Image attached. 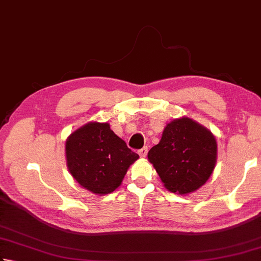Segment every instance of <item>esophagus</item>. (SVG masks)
<instances>
[{
	"mask_svg": "<svg viewBox=\"0 0 261 261\" xmlns=\"http://www.w3.org/2000/svg\"><path fill=\"white\" fill-rule=\"evenodd\" d=\"M147 152H148V147L147 146L142 147L141 149L138 150V154H139L141 157H146L147 156Z\"/></svg>",
	"mask_w": 261,
	"mask_h": 261,
	"instance_id": "obj_1",
	"label": "esophagus"
}]
</instances>
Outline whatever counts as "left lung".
I'll use <instances>...</instances> for the list:
<instances>
[{
	"mask_svg": "<svg viewBox=\"0 0 261 261\" xmlns=\"http://www.w3.org/2000/svg\"><path fill=\"white\" fill-rule=\"evenodd\" d=\"M168 191L187 195L205 185L215 168L217 144L205 126L183 116L166 124L161 141L148 151Z\"/></svg>",
	"mask_w": 261,
	"mask_h": 261,
	"instance_id": "1",
	"label": "left lung"
}]
</instances>
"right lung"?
Instances as JSON below:
<instances>
[{
    "label": "right lung",
    "mask_w": 261,
    "mask_h": 261,
    "mask_svg": "<svg viewBox=\"0 0 261 261\" xmlns=\"http://www.w3.org/2000/svg\"><path fill=\"white\" fill-rule=\"evenodd\" d=\"M65 156L75 181L99 196L119 188L127 168L139 158L109 123L99 122H89L72 132L65 142Z\"/></svg>",
    "instance_id": "add662e5"
}]
</instances>
